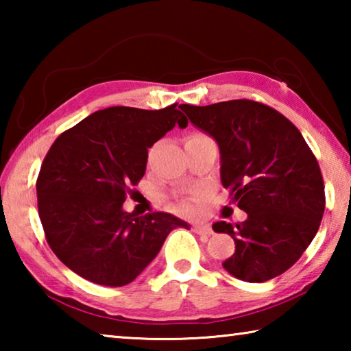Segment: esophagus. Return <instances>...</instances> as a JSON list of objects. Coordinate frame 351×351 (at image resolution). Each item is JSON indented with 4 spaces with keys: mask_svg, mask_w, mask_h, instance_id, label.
Listing matches in <instances>:
<instances>
[{
    "mask_svg": "<svg viewBox=\"0 0 351 351\" xmlns=\"http://www.w3.org/2000/svg\"><path fill=\"white\" fill-rule=\"evenodd\" d=\"M193 232L198 234V235H210L212 228L209 224H195L193 226Z\"/></svg>",
    "mask_w": 351,
    "mask_h": 351,
    "instance_id": "34e87169",
    "label": "esophagus"
}]
</instances>
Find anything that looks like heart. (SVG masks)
<instances>
[{
    "instance_id": "b5f03b06",
    "label": "heart",
    "mask_w": 351,
    "mask_h": 351,
    "mask_svg": "<svg viewBox=\"0 0 351 351\" xmlns=\"http://www.w3.org/2000/svg\"><path fill=\"white\" fill-rule=\"evenodd\" d=\"M199 136H203V134H193V136H190V138H199ZM190 138H187V139H190ZM180 209L186 213H193L195 210H197V204L192 203V201H186V203H182L180 206Z\"/></svg>"
}]
</instances>
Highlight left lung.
Returning <instances> with one entry per match:
<instances>
[{
	"label": "left lung",
	"mask_w": 351,
	"mask_h": 351,
	"mask_svg": "<svg viewBox=\"0 0 351 351\" xmlns=\"http://www.w3.org/2000/svg\"><path fill=\"white\" fill-rule=\"evenodd\" d=\"M189 121L215 139L219 178L243 223H213L235 252L223 268L261 283L289 269L316 237L325 210L322 173L304 136L280 112L254 100L181 105Z\"/></svg>",
	"instance_id": "left-lung-1"
}]
</instances>
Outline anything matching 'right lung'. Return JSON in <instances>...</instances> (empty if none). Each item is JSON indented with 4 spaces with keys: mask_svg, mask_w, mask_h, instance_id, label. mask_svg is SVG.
<instances>
[{
    "mask_svg": "<svg viewBox=\"0 0 351 351\" xmlns=\"http://www.w3.org/2000/svg\"><path fill=\"white\" fill-rule=\"evenodd\" d=\"M175 125L187 127L176 104L162 110L111 106L62 133L37 180L38 215L47 245L68 268L93 283L133 282L176 228L164 212L123 210L128 186L145 173L148 148Z\"/></svg>",
    "mask_w": 351,
    "mask_h": 351,
    "instance_id": "obj_1",
    "label": "right lung"
}]
</instances>
